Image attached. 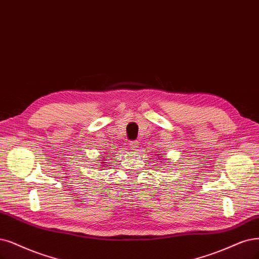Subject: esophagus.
<instances>
[{"label":"esophagus","instance_id":"1","mask_svg":"<svg viewBox=\"0 0 259 259\" xmlns=\"http://www.w3.org/2000/svg\"><path fill=\"white\" fill-rule=\"evenodd\" d=\"M130 148L132 149V150H138L139 149V143H138V141H132V142H130Z\"/></svg>","mask_w":259,"mask_h":259}]
</instances>
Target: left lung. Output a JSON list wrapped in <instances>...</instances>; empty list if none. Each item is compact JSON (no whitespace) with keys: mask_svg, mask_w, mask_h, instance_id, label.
I'll return each mask as SVG.
<instances>
[{"mask_svg":"<svg viewBox=\"0 0 259 259\" xmlns=\"http://www.w3.org/2000/svg\"><path fill=\"white\" fill-rule=\"evenodd\" d=\"M161 155H162V154H157V156H156V157H157V159H158V160H163V159H162ZM158 162H159V163H162V161H158Z\"/></svg>","mask_w":259,"mask_h":259,"instance_id":"left-lung-1","label":"left lung"}]
</instances>
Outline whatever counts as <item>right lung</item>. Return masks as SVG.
Wrapping results in <instances>:
<instances>
[{
    "mask_svg": "<svg viewBox=\"0 0 259 259\" xmlns=\"http://www.w3.org/2000/svg\"><path fill=\"white\" fill-rule=\"evenodd\" d=\"M101 158H102V159L100 160V162H102V163H101V164H102V165H104V163H105V162H104V161H105V158H107V157H103V156H101ZM100 162H98V163H100ZM99 166H100V165H99Z\"/></svg>",
    "mask_w": 259,
    "mask_h": 259,
    "instance_id": "add662e5",
    "label": "right lung"
}]
</instances>
